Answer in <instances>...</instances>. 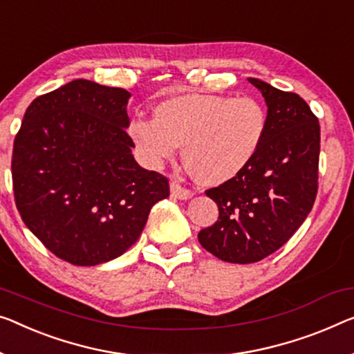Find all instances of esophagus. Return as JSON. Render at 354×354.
Returning <instances> with one entry per match:
<instances>
[{
  "mask_svg": "<svg viewBox=\"0 0 354 354\" xmlns=\"http://www.w3.org/2000/svg\"><path fill=\"white\" fill-rule=\"evenodd\" d=\"M170 191H171V195L175 198H179V200H189L194 195V192L191 191V189H186V187H183L181 184H178V183H175L173 181L171 184H170Z\"/></svg>",
  "mask_w": 354,
  "mask_h": 354,
  "instance_id": "1",
  "label": "esophagus"
}]
</instances>
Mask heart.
Segmentation results:
<instances>
[{
	"label": "heart",
	"instance_id": "1",
	"mask_svg": "<svg viewBox=\"0 0 354 354\" xmlns=\"http://www.w3.org/2000/svg\"><path fill=\"white\" fill-rule=\"evenodd\" d=\"M130 131L151 165L173 159L184 146L189 170L216 186L240 175L259 152L267 113L251 97L183 95L157 104L154 120H135Z\"/></svg>",
	"mask_w": 354,
	"mask_h": 354
}]
</instances>
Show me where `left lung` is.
<instances>
[{"mask_svg":"<svg viewBox=\"0 0 354 354\" xmlns=\"http://www.w3.org/2000/svg\"><path fill=\"white\" fill-rule=\"evenodd\" d=\"M248 81L267 103L266 136L240 175L205 192L219 218L198 232L205 250L232 263L259 262L279 250L307 219L318 192V118L297 93Z\"/></svg>","mask_w":354,"mask_h":354,"instance_id":"left-lung-1","label":"left lung"}]
</instances>
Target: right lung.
Returning <instances> with one entry per match:
<instances>
[{
  "label": "right lung",
  "instance_id": "1",
  "mask_svg": "<svg viewBox=\"0 0 354 354\" xmlns=\"http://www.w3.org/2000/svg\"><path fill=\"white\" fill-rule=\"evenodd\" d=\"M125 88L76 79L35 98L14 141L24 223L57 257L97 266L129 250L168 179L136 163Z\"/></svg>",
  "mask_w": 354,
  "mask_h": 354
}]
</instances>
